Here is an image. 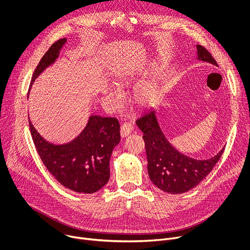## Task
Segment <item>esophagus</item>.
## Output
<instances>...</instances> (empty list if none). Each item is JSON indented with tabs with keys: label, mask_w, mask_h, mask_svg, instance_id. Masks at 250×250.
I'll return each instance as SVG.
<instances>
[{
	"label": "esophagus",
	"mask_w": 250,
	"mask_h": 250,
	"mask_svg": "<svg viewBox=\"0 0 250 250\" xmlns=\"http://www.w3.org/2000/svg\"><path fill=\"white\" fill-rule=\"evenodd\" d=\"M132 128H133V126H132V125L130 123L123 124L122 126H121V131H120L121 132V136L122 137H126L131 132Z\"/></svg>",
	"instance_id": "obj_1"
}]
</instances>
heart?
I'll use <instances>...</instances> for the list:
<instances>
[{"instance_id": "heart-1", "label": "heart", "mask_w": 250, "mask_h": 250, "mask_svg": "<svg viewBox=\"0 0 250 250\" xmlns=\"http://www.w3.org/2000/svg\"><path fill=\"white\" fill-rule=\"evenodd\" d=\"M130 81H131L130 76L125 75V74L121 75L119 78L120 85L128 84ZM112 94L116 99L121 98V93L117 89H113ZM158 94H159L158 83L155 80L146 81L135 88L132 94V100L138 108L145 109V108H147V106H150L156 101Z\"/></svg>"}]
</instances>
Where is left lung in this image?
<instances>
[{"instance_id": "obj_1", "label": "left lung", "mask_w": 250, "mask_h": 250, "mask_svg": "<svg viewBox=\"0 0 250 250\" xmlns=\"http://www.w3.org/2000/svg\"><path fill=\"white\" fill-rule=\"evenodd\" d=\"M196 47L199 60L218 66L215 58L204 46L197 44ZM135 124L144 132L150 180L169 194H182L196 187L212 170L225 150L224 147L216 156L207 160H197L180 153L162 132L154 110L136 120Z\"/></svg>"}]
</instances>
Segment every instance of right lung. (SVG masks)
Wrapping results in <instances>:
<instances>
[{
	"label": "right lung",
	"mask_w": 250,
	"mask_h": 250,
	"mask_svg": "<svg viewBox=\"0 0 250 250\" xmlns=\"http://www.w3.org/2000/svg\"><path fill=\"white\" fill-rule=\"evenodd\" d=\"M66 42V39L57 41L45 52L34 70L30 87L35 78L54 63ZM28 124L39 155L61 185L77 193L92 194L109 181L110 158L121 140L117 119L91 116L86 127L75 139L59 146L46 141L29 120Z\"/></svg>",
	"instance_id": "obj_1"
}]
</instances>
